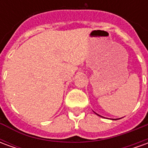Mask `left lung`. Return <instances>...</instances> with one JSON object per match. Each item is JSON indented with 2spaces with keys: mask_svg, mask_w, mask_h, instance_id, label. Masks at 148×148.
<instances>
[{
  "mask_svg": "<svg viewBox=\"0 0 148 148\" xmlns=\"http://www.w3.org/2000/svg\"><path fill=\"white\" fill-rule=\"evenodd\" d=\"M97 115H98V114H97ZM98 116H99V115H98Z\"/></svg>",
  "mask_w": 148,
  "mask_h": 148,
  "instance_id": "left-lung-1",
  "label": "left lung"
}]
</instances>
